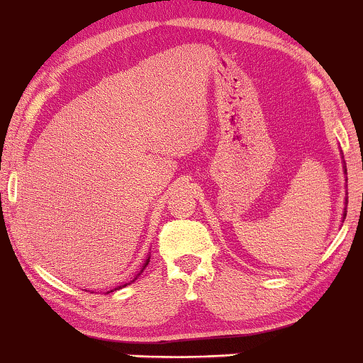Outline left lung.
I'll return each mask as SVG.
<instances>
[{"instance_id": "obj_1", "label": "left lung", "mask_w": 363, "mask_h": 363, "mask_svg": "<svg viewBox=\"0 0 363 363\" xmlns=\"http://www.w3.org/2000/svg\"><path fill=\"white\" fill-rule=\"evenodd\" d=\"M343 172L345 176H347V164H345L343 160ZM345 181L348 182V179H345ZM345 189H347V184H345ZM347 205H348V191H347V198H345V211H343V222H345V216H347Z\"/></svg>"}]
</instances>
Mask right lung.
I'll list each match as a JSON object with an SVG mask.
<instances>
[{
  "mask_svg": "<svg viewBox=\"0 0 363 363\" xmlns=\"http://www.w3.org/2000/svg\"><path fill=\"white\" fill-rule=\"evenodd\" d=\"M148 262H150V256L147 257V261H145V262H143V266H141V269H140V272H138V273H136V277H135V278H133V280H131V281H135V280H136V278H138V277H140V274H141V272H143V269H145V268H147V266H148ZM126 285H129V283H124V285H119V286H116V289H112V290H109V291H107V294H111V291H114V290H119V289H123V286H126Z\"/></svg>",
  "mask_w": 363,
  "mask_h": 363,
  "instance_id": "add662e5",
  "label": "right lung"
}]
</instances>
